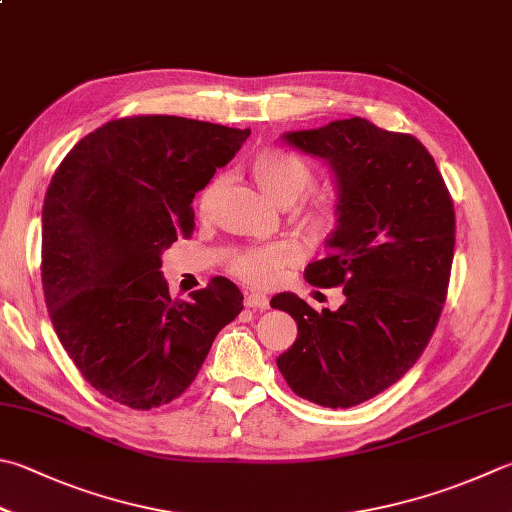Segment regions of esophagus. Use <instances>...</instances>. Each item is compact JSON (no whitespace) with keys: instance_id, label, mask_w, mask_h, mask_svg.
Here are the masks:
<instances>
[{"instance_id":"1","label":"esophagus","mask_w":512,"mask_h":512,"mask_svg":"<svg viewBox=\"0 0 512 512\" xmlns=\"http://www.w3.org/2000/svg\"><path fill=\"white\" fill-rule=\"evenodd\" d=\"M245 307H249V310H267L269 298L265 294H247Z\"/></svg>"}]
</instances>
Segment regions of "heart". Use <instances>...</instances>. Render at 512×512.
<instances>
[{
    "label": "heart",
    "instance_id": "heart-1",
    "mask_svg": "<svg viewBox=\"0 0 512 512\" xmlns=\"http://www.w3.org/2000/svg\"><path fill=\"white\" fill-rule=\"evenodd\" d=\"M249 171L252 178L260 187L263 194L276 202L281 207L294 205L298 198H303L307 191L314 185V171L307 165L303 158L292 156V153L278 151V149H265L258 151L249 162ZM223 189V180L216 178L211 185L202 191L198 207L202 214H209L214 207L216 196ZM336 223H339V207H336L334 198L321 196L316 198L312 205L303 209V214L298 216V225L310 234L312 238H325L332 234ZM301 252L292 243H272L265 247L245 249L243 254H238L231 263V272L238 278H243L245 283L256 287H267L276 283V278L281 276L285 267L294 265Z\"/></svg>",
    "mask_w": 512,
    "mask_h": 512
}]
</instances>
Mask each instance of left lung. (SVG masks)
<instances>
[{"label":"left lung","mask_w":512,"mask_h":512,"mask_svg":"<svg viewBox=\"0 0 512 512\" xmlns=\"http://www.w3.org/2000/svg\"><path fill=\"white\" fill-rule=\"evenodd\" d=\"M283 142L334 176L339 223L305 278L341 285L345 303L316 312L296 294L274 296L272 307L298 325L276 365L298 397L352 408L397 383L426 350L446 301L455 209L435 158L408 133L350 118L287 131Z\"/></svg>","instance_id":"left-lung-1"}]
</instances>
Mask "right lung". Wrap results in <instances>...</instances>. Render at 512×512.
<instances>
[{
    "label": "right lung",
    "instance_id": "1",
    "mask_svg": "<svg viewBox=\"0 0 512 512\" xmlns=\"http://www.w3.org/2000/svg\"><path fill=\"white\" fill-rule=\"evenodd\" d=\"M249 129L136 115L82 138L42 209V283L57 339L95 390L133 410L178 399L243 310L218 276L173 301L162 254L194 229V202Z\"/></svg>",
    "mask_w": 512,
    "mask_h": 512
}]
</instances>
